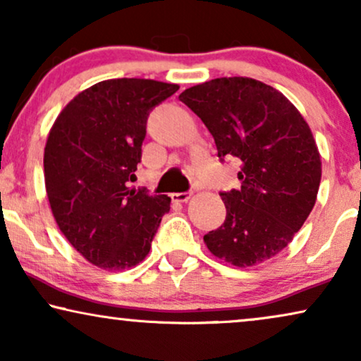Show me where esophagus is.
<instances>
[{
	"label": "esophagus",
	"instance_id": "1",
	"mask_svg": "<svg viewBox=\"0 0 361 361\" xmlns=\"http://www.w3.org/2000/svg\"><path fill=\"white\" fill-rule=\"evenodd\" d=\"M192 192H174V194H171V199L172 202H187L190 199Z\"/></svg>",
	"mask_w": 361,
	"mask_h": 361
}]
</instances>
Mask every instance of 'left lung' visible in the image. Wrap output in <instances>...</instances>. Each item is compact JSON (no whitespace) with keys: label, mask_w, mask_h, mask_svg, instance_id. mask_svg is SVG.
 Masks as SVG:
<instances>
[{"label":"left lung","mask_w":361,"mask_h":361,"mask_svg":"<svg viewBox=\"0 0 361 361\" xmlns=\"http://www.w3.org/2000/svg\"><path fill=\"white\" fill-rule=\"evenodd\" d=\"M214 136L220 161H241L240 189L220 192L224 225L204 241L235 266L273 258L290 243L314 209L322 162L310 128L276 88L224 77L179 95Z\"/></svg>","instance_id":"1"}]
</instances>
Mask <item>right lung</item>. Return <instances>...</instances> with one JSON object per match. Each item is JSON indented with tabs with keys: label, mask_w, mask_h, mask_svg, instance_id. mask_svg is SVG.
Masks as SVG:
<instances>
[{
	"label": "right lung",
	"mask_w": 361,
	"mask_h": 361,
	"mask_svg": "<svg viewBox=\"0 0 361 361\" xmlns=\"http://www.w3.org/2000/svg\"><path fill=\"white\" fill-rule=\"evenodd\" d=\"M177 90L146 78L98 82L63 108L49 133L44 177L54 219L98 268L125 269L145 259L171 210L169 197L131 189L130 182L147 116Z\"/></svg>",
	"instance_id": "obj_1"
}]
</instances>
